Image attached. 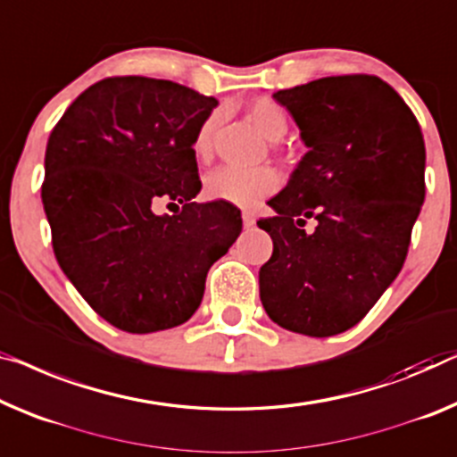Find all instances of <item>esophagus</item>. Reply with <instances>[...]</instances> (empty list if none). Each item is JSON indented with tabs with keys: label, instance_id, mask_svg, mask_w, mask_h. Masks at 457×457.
Wrapping results in <instances>:
<instances>
[{
	"label": "esophagus",
	"instance_id": "esophagus-1",
	"mask_svg": "<svg viewBox=\"0 0 457 457\" xmlns=\"http://www.w3.org/2000/svg\"><path fill=\"white\" fill-rule=\"evenodd\" d=\"M242 221H244V228H252L256 223V215L252 213V211H244Z\"/></svg>",
	"mask_w": 457,
	"mask_h": 457
}]
</instances>
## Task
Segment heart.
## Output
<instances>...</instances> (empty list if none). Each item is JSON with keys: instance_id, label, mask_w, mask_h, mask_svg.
Here are the masks:
<instances>
[{"instance_id": "obj_1", "label": "heart", "mask_w": 457, "mask_h": 457, "mask_svg": "<svg viewBox=\"0 0 457 457\" xmlns=\"http://www.w3.org/2000/svg\"><path fill=\"white\" fill-rule=\"evenodd\" d=\"M248 119L264 137L270 141L281 139L287 133V114L275 100L256 98L246 108ZM217 129V114L201 122L193 137V154L199 162H207L213 149V135ZM278 188V174L269 166L234 168L221 166L207 174L205 195L211 201L228 203L236 207H254L264 196Z\"/></svg>"}]
</instances>
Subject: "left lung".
Wrapping results in <instances>:
<instances>
[{"mask_svg":"<svg viewBox=\"0 0 457 457\" xmlns=\"http://www.w3.org/2000/svg\"><path fill=\"white\" fill-rule=\"evenodd\" d=\"M272 98L295 119L308 154L269 201L275 215L258 221L272 237L261 302L283 328L332 337L353 328L403 269L425 201L423 133L376 76L320 78Z\"/></svg>","mask_w":457,"mask_h":457,"instance_id":"1","label":"left lung"}]
</instances>
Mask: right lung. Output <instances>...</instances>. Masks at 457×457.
Returning a JSON list of instances; mask_svg holds the SVG:
<instances>
[{
    "instance_id": "1",
    "label": "right lung",
    "mask_w": 457,
    "mask_h": 457,
    "mask_svg": "<svg viewBox=\"0 0 457 457\" xmlns=\"http://www.w3.org/2000/svg\"><path fill=\"white\" fill-rule=\"evenodd\" d=\"M217 100L168 79L106 78L51 131L40 188L59 267L90 308L147 335L195 314L211 264L242 231L240 209L195 203L196 129ZM168 202L174 216H158Z\"/></svg>"
}]
</instances>
